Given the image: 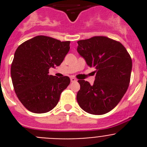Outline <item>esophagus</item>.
I'll return each mask as SVG.
<instances>
[{"mask_svg":"<svg viewBox=\"0 0 147 147\" xmlns=\"http://www.w3.org/2000/svg\"><path fill=\"white\" fill-rule=\"evenodd\" d=\"M76 80L75 79L74 77H73V76H72V77H71V82H76Z\"/></svg>","mask_w":147,"mask_h":147,"instance_id":"obj_1","label":"esophagus"}]
</instances>
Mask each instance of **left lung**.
<instances>
[{"instance_id": "1", "label": "left lung", "mask_w": 147, "mask_h": 147, "mask_svg": "<svg viewBox=\"0 0 147 147\" xmlns=\"http://www.w3.org/2000/svg\"><path fill=\"white\" fill-rule=\"evenodd\" d=\"M77 43L78 53L89 67L96 69L93 85L85 80L78 81V104L90 114L107 113L119 104L129 86L130 56L121 43L106 37H93Z\"/></svg>"}]
</instances>
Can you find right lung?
I'll return each instance as SVG.
<instances>
[{"label": "right lung", "instance_id": "right-lung-1", "mask_svg": "<svg viewBox=\"0 0 147 147\" xmlns=\"http://www.w3.org/2000/svg\"><path fill=\"white\" fill-rule=\"evenodd\" d=\"M70 49V41L37 36L17 49L11 66L13 87L18 99L34 113L56 107L62 92L69 85L68 76L49 75L50 67L60 65Z\"/></svg>", "mask_w": 147, "mask_h": 147}]
</instances>
